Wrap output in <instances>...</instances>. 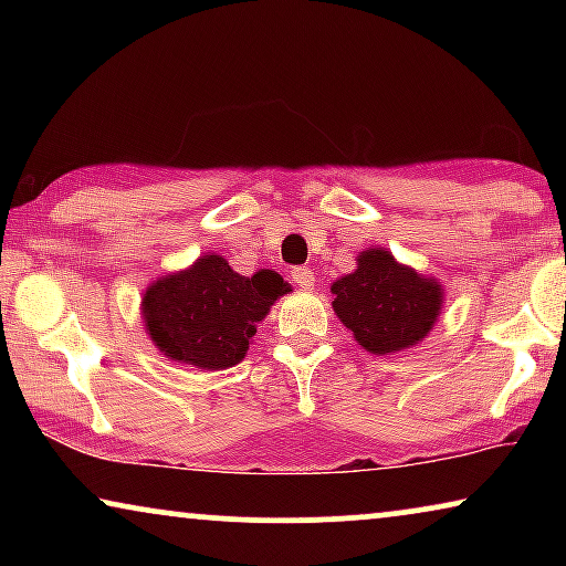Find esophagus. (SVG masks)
Returning <instances> with one entry per match:
<instances>
[{
  "label": "esophagus",
  "mask_w": 566,
  "mask_h": 566,
  "mask_svg": "<svg viewBox=\"0 0 566 566\" xmlns=\"http://www.w3.org/2000/svg\"><path fill=\"white\" fill-rule=\"evenodd\" d=\"M291 281L298 285V289H314V273L308 268H293L291 270Z\"/></svg>",
  "instance_id": "1"
}]
</instances>
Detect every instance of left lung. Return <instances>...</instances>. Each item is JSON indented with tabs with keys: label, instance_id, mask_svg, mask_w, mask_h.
<instances>
[{
	"label": "left lung",
	"instance_id": "left-lung-1",
	"mask_svg": "<svg viewBox=\"0 0 566 566\" xmlns=\"http://www.w3.org/2000/svg\"><path fill=\"white\" fill-rule=\"evenodd\" d=\"M358 268L329 285L337 319L370 355H394L420 345L443 312V285L401 265L386 247H366Z\"/></svg>",
	"mask_w": 566,
	"mask_h": 566
}]
</instances>
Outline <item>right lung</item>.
I'll return each mask as SVG.
<instances>
[{
    "mask_svg": "<svg viewBox=\"0 0 566 566\" xmlns=\"http://www.w3.org/2000/svg\"><path fill=\"white\" fill-rule=\"evenodd\" d=\"M291 285L275 270L239 275L227 258L206 252L185 270L146 285L144 329L167 360L223 370L244 360L258 324Z\"/></svg>",
    "mask_w": 566,
    "mask_h": 566,
    "instance_id": "add662e5",
    "label": "right lung"
}]
</instances>
